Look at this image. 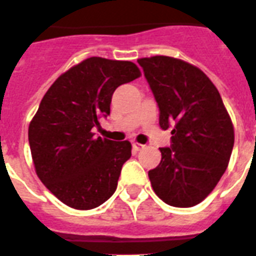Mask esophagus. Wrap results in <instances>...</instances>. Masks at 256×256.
Instances as JSON below:
<instances>
[{
  "label": "esophagus",
  "instance_id": "1",
  "mask_svg": "<svg viewBox=\"0 0 256 256\" xmlns=\"http://www.w3.org/2000/svg\"><path fill=\"white\" fill-rule=\"evenodd\" d=\"M143 148H144V146L140 144V143H136V142L132 143V150H134V151H140V150Z\"/></svg>",
  "mask_w": 256,
  "mask_h": 256
}]
</instances>
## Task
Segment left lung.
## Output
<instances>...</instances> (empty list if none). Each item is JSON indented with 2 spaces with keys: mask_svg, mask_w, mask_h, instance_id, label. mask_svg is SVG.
<instances>
[{
  "mask_svg": "<svg viewBox=\"0 0 256 256\" xmlns=\"http://www.w3.org/2000/svg\"><path fill=\"white\" fill-rule=\"evenodd\" d=\"M159 108V124L172 128L171 146L148 171L154 192L176 208L200 204L228 168L234 128L214 84L202 70L170 56L138 59Z\"/></svg>",
  "mask_w": 256,
  "mask_h": 256,
  "instance_id": "obj_1",
  "label": "left lung"
}]
</instances>
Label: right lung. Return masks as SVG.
<instances>
[{
  "mask_svg": "<svg viewBox=\"0 0 256 256\" xmlns=\"http://www.w3.org/2000/svg\"><path fill=\"white\" fill-rule=\"evenodd\" d=\"M140 76L132 62L89 58L54 82L28 126L35 171L68 206L88 210L116 192L122 166L132 156L128 140L96 138L110 114L114 90Z\"/></svg>",
  "mask_w": 256,
  "mask_h": 256,
  "instance_id": "1",
  "label": "right lung"
}]
</instances>
